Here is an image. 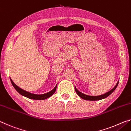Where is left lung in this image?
I'll return each instance as SVG.
<instances>
[{
    "label": "left lung",
    "mask_w": 131,
    "mask_h": 131,
    "mask_svg": "<svg viewBox=\"0 0 131 131\" xmlns=\"http://www.w3.org/2000/svg\"><path fill=\"white\" fill-rule=\"evenodd\" d=\"M119 83V81L117 82V84L116 85V86L113 88L112 90H111L110 91L107 92V93H106L105 94H103V95H99V96H89V95H85L83 94V93H81V92L79 91L78 90L76 89V87H74L75 88V91H76V92L77 93V94L79 95L80 97H81L82 99H84V100H87V101H99V100H101V99H104V98H106V97H107L108 96H109V95L112 94V93L114 91L116 90V88H117V85H118Z\"/></svg>",
    "instance_id": "1"
}]
</instances>
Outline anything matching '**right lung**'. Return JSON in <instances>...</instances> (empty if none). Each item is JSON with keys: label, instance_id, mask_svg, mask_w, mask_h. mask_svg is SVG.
I'll use <instances>...</instances> for the list:
<instances>
[{"label": "right lung", "instance_id": "obj_1", "mask_svg": "<svg viewBox=\"0 0 131 131\" xmlns=\"http://www.w3.org/2000/svg\"><path fill=\"white\" fill-rule=\"evenodd\" d=\"M10 80H11V82H12V84L13 85V87H14L15 89L21 95H23V96H24L26 97H28V98L29 99H35V100H44V99L48 98V97H50L51 95H52L54 94V92H55V91H56V89H57V85H56L54 89L51 91L46 93V94H41V95L34 94L21 89V88H19L18 86H17L16 84H14V83L12 81V80L11 79V78H10Z\"/></svg>", "mask_w": 131, "mask_h": 131}]
</instances>
